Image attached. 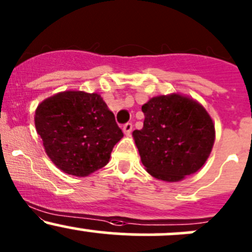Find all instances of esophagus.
I'll list each match as a JSON object with an SVG mask.
<instances>
[{"instance_id":"1","label":"esophagus","mask_w":252,"mask_h":252,"mask_svg":"<svg viewBox=\"0 0 252 252\" xmlns=\"http://www.w3.org/2000/svg\"><path fill=\"white\" fill-rule=\"evenodd\" d=\"M131 130H133V124L131 123H126L123 126V131H124V134H126V135H129L131 133Z\"/></svg>"}]
</instances>
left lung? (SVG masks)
Segmentation results:
<instances>
[{
	"label": "left lung",
	"mask_w": 252,
	"mask_h": 252,
	"mask_svg": "<svg viewBox=\"0 0 252 252\" xmlns=\"http://www.w3.org/2000/svg\"><path fill=\"white\" fill-rule=\"evenodd\" d=\"M144 126L134 130L146 170L176 182L204 165L215 141V126L202 105L179 94L152 97L142 106Z\"/></svg>",
	"instance_id": "1"
}]
</instances>
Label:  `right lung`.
<instances>
[{"instance_id":"right-lung-1","label":"right lung","mask_w":252,"mask_h":252,"mask_svg":"<svg viewBox=\"0 0 252 252\" xmlns=\"http://www.w3.org/2000/svg\"><path fill=\"white\" fill-rule=\"evenodd\" d=\"M35 126L53 163L79 177L105 166L123 136L96 93L68 91L48 97L37 107Z\"/></svg>"}]
</instances>
